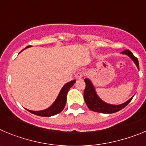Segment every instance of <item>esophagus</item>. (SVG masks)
Masks as SVG:
<instances>
[{
    "mask_svg": "<svg viewBox=\"0 0 146 146\" xmlns=\"http://www.w3.org/2000/svg\"><path fill=\"white\" fill-rule=\"evenodd\" d=\"M83 76H84V72H82V71L77 72L75 74V77L77 79H81V78H82Z\"/></svg>",
    "mask_w": 146,
    "mask_h": 146,
    "instance_id": "1",
    "label": "esophagus"
}]
</instances>
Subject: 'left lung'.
Wrapping results in <instances>:
<instances>
[{
	"label": "left lung",
	"instance_id": "left-lung-1",
	"mask_svg": "<svg viewBox=\"0 0 146 146\" xmlns=\"http://www.w3.org/2000/svg\"><path fill=\"white\" fill-rule=\"evenodd\" d=\"M123 54L129 55L137 65L139 69V63L138 60L135 57V55L132 54V52L129 50H125L122 52ZM85 82H86V88L84 91V99L87 104L88 108L89 109L94 112H98L101 113H114L119 111L121 109L124 108L131 101V99L133 96L129 99L127 102L122 104L119 105H113V104H109L104 102L99 99V96L96 95V91L94 90V88L93 86L92 83L89 80L85 79Z\"/></svg>",
	"mask_w": 146,
	"mask_h": 146
}]
</instances>
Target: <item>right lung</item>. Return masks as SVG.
I'll list each match as a JSON object with an SVG mask.
<instances>
[{
    "label": "right lung",
    "instance_id": "1",
    "mask_svg": "<svg viewBox=\"0 0 146 146\" xmlns=\"http://www.w3.org/2000/svg\"><path fill=\"white\" fill-rule=\"evenodd\" d=\"M27 47H29V46H28ZM27 47H25V48H27ZM75 82L76 80H74L66 83L63 87V88L61 89L60 92L59 93L58 96V98L55 101V102L52 104V106H50L47 109L44 110H42V111H32V110H28L30 113H33V114L36 115H38V116L43 117L52 116V115L60 113L64 110V107L66 105L67 93H68L69 90L70 89V88L73 86V85L75 83Z\"/></svg>",
    "mask_w": 146,
    "mask_h": 146
}]
</instances>
